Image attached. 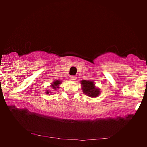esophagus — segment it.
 <instances>
[{
	"mask_svg": "<svg viewBox=\"0 0 147 147\" xmlns=\"http://www.w3.org/2000/svg\"><path fill=\"white\" fill-rule=\"evenodd\" d=\"M70 78H71V80H75L76 79V76H70Z\"/></svg>",
	"mask_w": 147,
	"mask_h": 147,
	"instance_id": "34e87169",
	"label": "esophagus"
}]
</instances>
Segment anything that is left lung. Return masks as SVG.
I'll return each instance as SVG.
<instances>
[{
  "instance_id": "obj_1",
  "label": "left lung",
  "mask_w": 147,
  "mask_h": 147,
  "mask_svg": "<svg viewBox=\"0 0 147 147\" xmlns=\"http://www.w3.org/2000/svg\"><path fill=\"white\" fill-rule=\"evenodd\" d=\"M81 84L82 85L84 93L87 94L90 97H96L99 95V90L95 88L94 82L90 80H82Z\"/></svg>"
}]
</instances>
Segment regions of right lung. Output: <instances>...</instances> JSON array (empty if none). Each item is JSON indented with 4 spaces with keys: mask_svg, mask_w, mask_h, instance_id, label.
I'll use <instances>...</instances> for the list:
<instances>
[{
    "mask_svg": "<svg viewBox=\"0 0 147 147\" xmlns=\"http://www.w3.org/2000/svg\"><path fill=\"white\" fill-rule=\"evenodd\" d=\"M60 84V82L59 81H55L53 82V84H52V87H53V89L54 90H56V88H59L58 87V86H59V84ZM47 94H49V92H47Z\"/></svg>",
    "mask_w": 147,
    "mask_h": 147,
    "instance_id": "obj_1",
    "label": "right lung"
}]
</instances>
